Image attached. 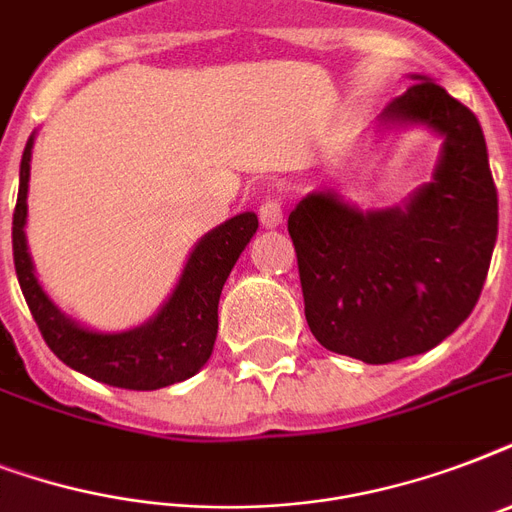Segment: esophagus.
<instances>
[{
	"label": "esophagus",
	"mask_w": 512,
	"mask_h": 512,
	"mask_svg": "<svg viewBox=\"0 0 512 512\" xmlns=\"http://www.w3.org/2000/svg\"><path fill=\"white\" fill-rule=\"evenodd\" d=\"M257 215H260V225L263 228H276L284 220V207H281L279 199L268 196V199H263L260 209H257Z\"/></svg>",
	"instance_id": "obj_1"
}]
</instances>
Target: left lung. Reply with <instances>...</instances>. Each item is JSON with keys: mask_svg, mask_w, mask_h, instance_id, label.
<instances>
[{"mask_svg": "<svg viewBox=\"0 0 512 512\" xmlns=\"http://www.w3.org/2000/svg\"><path fill=\"white\" fill-rule=\"evenodd\" d=\"M382 124H425L444 138L433 180L393 209L308 193L289 215L305 319L332 353L390 364L446 340L476 308L497 241L494 188L476 114L425 76Z\"/></svg>", "mask_w": 512, "mask_h": 512, "instance_id": "obj_1", "label": "left lung"}]
</instances>
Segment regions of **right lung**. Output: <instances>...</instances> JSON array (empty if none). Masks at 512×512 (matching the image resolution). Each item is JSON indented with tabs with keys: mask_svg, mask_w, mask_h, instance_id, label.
Masks as SVG:
<instances>
[{
	"mask_svg": "<svg viewBox=\"0 0 512 512\" xmlns=\"http://www.w3.org/2000/svg\"><path fill=\"white\" fill-rule=\"evenodd\" d=\"M28 138L20 159L18 204L12 212V257L20 289L36 327L55 356L92 380L127 390H159L199 372L217 337V303L228 273L257 231L255 212L225 220L193 247L170 300L143 327L130 332H92L63 316L34 276L26 244V193L31 172Z\"/></svg>",
	"mask_w": 512,
	"mask_h": 512,
	"instance_id": "obj_1",
	"label": "right lung"
}]
</instances>
